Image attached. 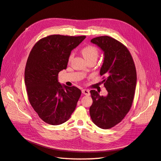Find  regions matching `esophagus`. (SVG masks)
I'll return each instance as SVG.
<instances>
[{
    "label": "esophagus",
    "mask_w": 161,
    "mask_h": 161,
    "mask_svg": "<svg viewBox=\"0 0 161 161\" xmlns=\"http://www.w3.org/2000/svg\"><path fill=\"white\" fill-rule=\"evenodd\" d=\"M82 94H84L85 95H89V91L87 90V89H82Z\"/></svg>",
    "instance_id": "esophagus-1"
}]
</instances>
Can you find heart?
Masks as SVG:
<instances>
[{
  "label": "heart",
  "instance_id": "b5f03b06",
  "mask_svg": "<svg viewBox=\"0 0 161 161\" xmlns=\"http://www.w3.org/2000/svg\"><path fill=\"white\" fill-rule=\"evenodd\" d=\"M82 53L87 62L91 60H97L99 56V50L94 46H87L82 49ZM74 57V53L72 52L68 58V61L70 62Z\"/></svg>",
  "mask_w": 161,
  "mask_h": 161
}]
</instances>
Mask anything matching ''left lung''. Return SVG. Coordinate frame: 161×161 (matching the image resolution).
Listing matches in <instances>:
<instances>
[{
    "label": "left lung",
    "instance_id": "left-lung-1",
    "mask_svg": "<svg viewBox=\"0 0 161 161\" xmlns=\"http://www.w3.org/2000/svg\"><path fill=\"white\" fill-rule=\"evenodd\" d=\"M104 52L100 70L107 97L90 91L92 104L89 109L91 119L102 129H109L119 124L129 112L133 103L137 75L132 56L122 43L109 36L92 39Z\"/></svg>",
    "mask_w": 161,
    "mask_h": 161
}]
</instances>
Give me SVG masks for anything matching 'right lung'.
Wrapping results in <instances>:
<instances>
[{
	"label": "right lung",
	"mask_w": 161,
	"mask_h": 161,
	"mask_svg": "<svg viewBox=\"0 0 161 161\" xmlns=\"http://www.w3.org/2000/svg\"><path fill=\"white\" fill-rule=\"evenodd\" d=\"M85 36L50 35L36 43L27 58L25 83L28 99L44 122L60 125L75 111L81 91L77 87L62 85L58 73L66 69L71 51Z\"/></svg>",
	"instance_id": "right-lung-1"
}]
</instances>
